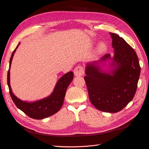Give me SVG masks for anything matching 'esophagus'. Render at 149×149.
Listing matches in <instances>:
<instances>
[{
	"instance_id": "34e87169",
	"label": "esophagus",
	"mask_w": 149,
	"mask_h": 149,
	"mask_svg": "<svg viewBox=\"0 0 149 149\" xmlns=\"http://www.w3.org/2000/svg\"><path fill=\"white\" fill-rule=\"evenodd\" d=\"M74 74L76 76H81L84 74V68L82 65H77L74 70Z\"/></svg>"
}]
</instances>
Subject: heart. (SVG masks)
<instances>
[{
    "mask_svg": "<svg viewBox=\"0 0 149 149\" xmlns=\"http://www.w3.org/2000/svg\"><path fill=\"white\" fill-rule=\"evenodd\" d=\"M104 46L103 45V44H101L98 48V51H99V52L103 51L104 50Z\"/></svg>",
    "mask_w": 149,
    "mask_h": 149,
    "instance_id": "obj_1",
    "label": "heart"
}]
</instances>
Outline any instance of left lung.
<instances>
[{
	"label": "left lung",
	"mask_w": 149,
	"mask_h": 149,
	"mask_svg": "<svg viewBox=\"0 0 149 149\" xmlns=\"http://www.w3.org/2000/svg\"><path fill=\"white\" fill-rule=\"evenodd\" d=\"M109 33L115 50L113 59L118 67L109 74L100 72L94 65H88L84 79L94 107L101 111L115 113L123 109L133 99L141 68L134 49L118 35ZM108 58H110V54L105 55L102 59Z\"/></svg>",
	"instance_id": "left-lung-1"
}]
</instances>
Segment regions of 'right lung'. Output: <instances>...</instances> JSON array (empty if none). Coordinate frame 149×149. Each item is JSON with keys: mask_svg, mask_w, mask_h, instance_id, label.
Instances as JSON below:
<instances>
[{"mask_svg": "<svg viewBox=\"0 0 149 149\" xmlns=\"http://www.w3.org/2000/svg\"><path fill=\"white\" fill-rule=\"evenodd\" d=\"M19 45L20 42L11 55L10 67L7 74V83L11 97L15 106L32 118L41 120L50 117L56 113L63 106L67 88L73 79V73L72 72H68L61 77L57 82L53 93L49 97L33 103H27L22 101L13 94L10 84V70L12 59L15 50Z\"/></svg>", "mask_w": 149, "mask_h": 149, "instance_id": "1", "label": "right lung"}]
</instances>
